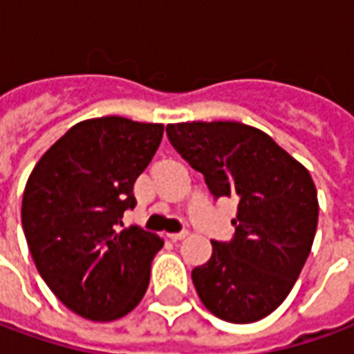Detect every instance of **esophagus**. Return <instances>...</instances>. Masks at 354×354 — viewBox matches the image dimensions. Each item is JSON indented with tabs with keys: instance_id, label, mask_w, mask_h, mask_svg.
<instances>
[{
	"instance_id": "1",
	"label": "esophagus",
	"mask_w": 354,
	"mask_h": 354,
	"mask_svg": "<svg viewBox=\"0 0 354 354\" xmlns=\"http://www.w3.org/2000/svg\"><path fill=\"white\" fill-rule=\"evenodd\" d=\"M172 242H178V240H184V238L187 236V232L186 230H182V232H170V234H167Z\"/></svg>"
}]
</instances>
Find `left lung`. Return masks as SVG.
Segmentation results:
<instances>
[{
	"label": "left lung",
	"instance_id": "obj_1",
	"mask_svg": "<svg viewBox=\"0 0 354 354\" xmlns=\"http://www.w3.org/2000/svg\"><path fill=\"white\" fill-rule=\"evenodd\" d=\"M172 147L215 197L238 201L230 242H211L192 271L203 306L232 324L269 316L288 297L318 227V192L304 165L258 127L240 122L168 124Z\"/></svg>",
	"mask_w": 354,
	"mask_h": 354
}]
</instances>
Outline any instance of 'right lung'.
I'll return each mask as SVG.
<instances>
[{
	"mask_svg": "<svg viewBox=\"0 0 354 354\" xmlns=\"http://www.w3.org/2000/svg\"><path fill=\"white\" fill-rule=\"evenodd\" d=\"M162 124L83 120L36 162L23 194V230L59 302L91 322L124 318L145 297L162 240L124 225L133 184L155 157Z\"/></svg>",
	"mask_w": 354,
	"mask_h": 354,
	"instance_id": "obj_1",
	"label": "right lung"
}]
</instances>
